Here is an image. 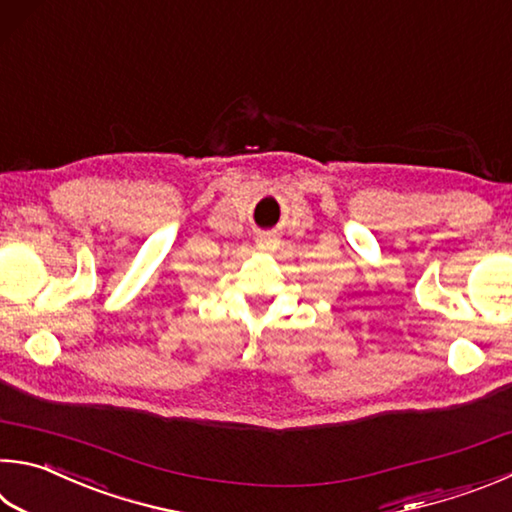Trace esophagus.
Instances as JSON below:
<instances>
[{"label": "esophagus", "mask_w": 512, "mask_h": 512, "mask_svg": "<svg viewBox=\"0 0 512 512\" xmlns=\"http://www.w3.org/2000/svg\"><path fill=\"white\" fill-rule=\"evenodd\" d=\"M257 246L262 248V250H271L273 248V241L268 239V237H262V239H257Z\"/></svg>", "instance_id": "obj_1"}]
</instances>
